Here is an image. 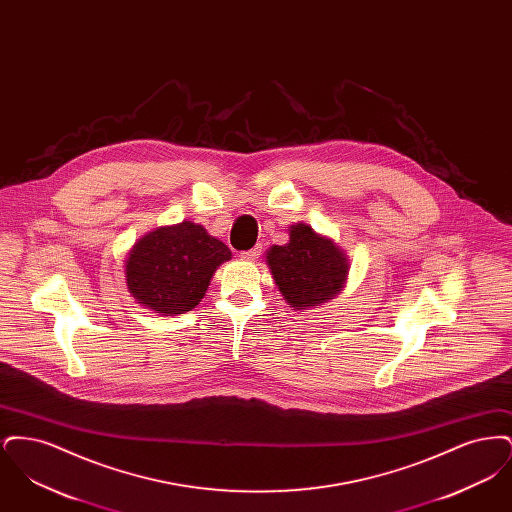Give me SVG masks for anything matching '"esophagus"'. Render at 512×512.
Instances as JSON below:
<instances>
[{"instance_id":"obj_1","label":"esophagus","mask_w":512,"mask_h":512,"mask_svg":"<svg viewBox=\"0 0 512 512\" xmlns=\"http://www.w3.org/2000/svg\"><path fill=\"white\" fill-rule=\"evenodd\" d=\"M261 251H263V247H261V245H255V247L249 249V251H242L240 257H242L244 261H257L259 255H261Z\"/></svg>"}]
</instances>
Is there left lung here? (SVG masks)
Returning a JSON list of instances; mask_svg holds the SVG:
<instances>
[{"instance_id": "8db88e82", "label": "left lung", "mask_w": 512, "mask_h": 512, "mask_svg": "<svg viewBox=\"0 0 512 512\" xmlns=\"http://www.w3.org/2000/svg\"><path fill=\"white\" fill-rule=\"evenodd\" d=\"M284 245H270L265 255L278 292L293 311L317 309L334 299L347 284L349 257L332 238L295 222Z\"/></svg>"}]
</instances>
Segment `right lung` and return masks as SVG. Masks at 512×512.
<instances>
[{
	"label": "right lung",
	"mask_w": 512,
	"mask_h": 512,
	"mask_svg": "<svg viewBox=\"0 0 512 512\" xmlns=\"http://www.w3.org/2000/svg\"><path fill=\"white\" fill-rule=\"evenodd\" d=\"M232 251L201 224L159 226L130 247L124 261L128 293L153 313L176 317L203 299L217 268Z\"/></svg>",
	"instance_id": "1"
}]
</instances>
